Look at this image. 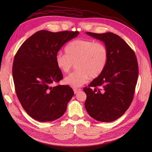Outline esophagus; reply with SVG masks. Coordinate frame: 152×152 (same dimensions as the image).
<instances>
[{"label":"esophagus","instance_id":"34e87169","mask_svg":"<svg viewBox=\"0 0 152 152\" xmlns=\"http://www.w3.org/2000/svg\"><path fill=\"white\" fill-rule=\"evenodd\" d=\"M73 91H74V93L76 94H77L78 92H79L81 91L80 89H73Z\"/></svg>","mask_w":152,"mask_h":152}]
</instances>
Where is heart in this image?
Wrapping results in <instances>:
<instances>
[{
    "mask_svg": "<svg viewBox=\"0 0 152 152\" xmlns=\"http://www.w3.org/2000/svg\"><path fill=\"white\" fill-rule=\"evenodd\" d=\"M65 53H58L55 62L58 69L68 73L76 65L77 69L66 76L64 82L73 87H81L95 79L104 71L108 61L107 47L102 42L92 40L79 39L72 41L65 47Z\"/></svg>",
    "mask_w": 152,
    "mask_h": 152,
    "instance_id": "b5f03b06",
    "label": "heart"
}]
</instances>
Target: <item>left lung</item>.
I'll list each match as a JSON object with an SVG mask.
<instances>
[{
	"instance_id": "8db88e82",
	"label": "left lung",
	"mask_w": 152,
	"mask_h": 152,
	"mask_svg": "<svg viewBox=\"0 0 152 152\" xmlns=\"http://www.w3.org/2000/svg\"><path fill=\"white\" fill-rule=\"evenodd\" d=\"M86 34L104 42L109 58L103 73L89 87L84 88L87 95L85 108L95 120L113 121L123 115L133 100L139 74L136 56L129 45L114 33Z\"/></svg>"
}]
</instances>
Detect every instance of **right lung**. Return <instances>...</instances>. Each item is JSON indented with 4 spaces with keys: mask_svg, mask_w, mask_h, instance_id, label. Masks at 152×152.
Instances as JSON below:
<instances>
[{
    "mask_svg": "<svg viewBox=\"0 0 152 152\" xmlns=\"http://www.w3.org/2000/svg\"><path fill=\"white\" fill-rule=\"evenodd\" d=\"M79 33L41 30L26 40L15 56L12 75L16 94L23 109L37 121L60 118L73 96L69 86L52 84L63 79L55 62L56 55Z\"/></svg>",
    "mask_w": 152,
    "mask_h": 152,
    "instance_id": "1",
    "label": "right lung"
}]
</instances>
